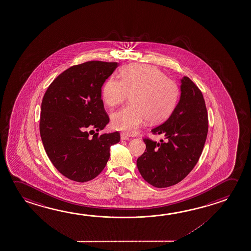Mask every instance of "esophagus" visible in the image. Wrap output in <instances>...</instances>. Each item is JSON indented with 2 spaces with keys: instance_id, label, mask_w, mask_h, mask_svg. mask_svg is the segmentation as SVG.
Returning <instances> with one entry per match:
<instances>
[{
  "instance_id": "esophagus-1",
  "label": "esophagus",
  "mask_w": 251,
  "mask_h": 251,
  "mask_svg": "<svg viewBox=\"0 0 251 251\" xmlns=\"http://www.w3.org/2000/svg\"><path fill=\"white\" fill-rule=\"evenodd\" d=\"M129 139V137L127 135H126L125 133H122L121 134V140H128Z\"/></svg>"
}]
</instances>
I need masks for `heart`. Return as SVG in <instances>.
<instances>
[{"label":"heart","mask_w":251,"mask_h":251,"mask_svg":"<svg viewBox=\"0 0 251 251\" xmlns=\"http://www.w3.org/2000/svg\"><path fill=\"white\" fill-rule=\"evenodd\" d=\"M130 95L128 107L112 115V126L134 134L148 120L160 123L172 114L178 97V86L158 68L144 64H130L121 71V80L110 77L101 87V98L110 107L122 105Z\"/></svg>","instance_id":"b5f03b06"}]
</instances>
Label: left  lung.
Instances as JSON below:
<instances>
[{"mask_svg": "<svg viewBox=\"0 0 251 251\" xmlns=\"http://www.w3.org/2000/svg\"><path fill=\"white\" fill-rule=\"evenodd\" d=\"M180 100L165 123L152 129L166 141L144 137L145 151L136 161L149 184L165 188L183 180L194 168L205 145L208 115L201 91L188 77L181 79Z\"/></svg>", "mask_w": 251, "mask_h": 251, "instance_id": "8db88e82", "label": "left lung"}]
</instances>
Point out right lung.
<instances>
[{
    "mask_svg": "<svg viewBox=\"0 0 251 251\" xmlns=\"http://www.w3.org/2000/svg\"><path fill=\"white\" fill-rule=\"evenodd\" d=\"M117 66L116 62L97 60L71 66L44 95L39 123L42 142L55 168L71 180L83 183L97 177L109 159L110 145L121 139L117 131L90 136L109 122L101 86Z\"/></svg>",
    "mask_w": 251,
    "mask_h": 251,
    "instance_id": "1",
    "label": "right lung"
}]
</instances>
